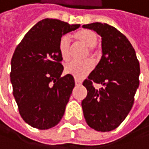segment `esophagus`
<instances>
[{
    "label": "esophagus",
    "mask_w": 149,
    "mask_h": 149,
    "mask_svg": "<svg viewBox=\"0 0 149 149\" xmlns=\"http://www.w3.org/2000/svg\"><path fill=\"white\" fill-rule=\"evenodd\" d=\"M75 84H76V86H80L82 84V82L79 81V80H77V79H76L75 80Z\"/></svg>",
    "instance_id": "34e87169"
}]
</instances>
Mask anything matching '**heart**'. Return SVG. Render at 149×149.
<instances>
[{"mask_svg": "<svg viewBox=\"0 0 149 149\" xmlns=\"http://www.w3.org/2000/svg\"><path fill=\"white\" fill-rule=\"evenodd\" d=\"M75 40L88 47V51L86 52L85 58L89 56L93 60L96 59L99 56V50L95 45L97 44V34L92 30L83 29L78 31L74 34ZM59 52L63 61H69L71 57V40L67 35L62 36L58 44ZM93 68V63L91 60H86L81 62L71 61L67 63L65 66V72L68 75L72 76L76 79H83L86 76L89 74Z\"/></svg>", "mask_w": 149, "mask_h": 149, "instance_id": "1", "label": "heart"}]
</instances>
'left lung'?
Here are the masks:
<instances>
[{"label":"left lung","mask_w":149,"mask_h":149,"mask_svg":"<svg viewBox=\"0 0 149 149\" xmlns=\"http://www.w3.org/2000/svg\"><path fill=\"white\" fill-rule=\"evenodd\" d=\"M102 38V57L95 69L84 80L87 97L82 101L87 124L98 132L118 127L129 114L139 86L140 65L135 49L127 37L107 23L83 25ZM102 84L99 91L92 83Z\"/></svg>","instance_id":"obj_1"}]
</instances>
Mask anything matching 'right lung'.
<instances>
[{
	"label": "right lung",
	"mask_w": 149,
	"mask_h": 149,
	"mask_svg": "<svg viewBox=\"0 0 149 149\" xmlns=\"http://www.w3.org/2000/svg\"><path fill=\"white\" fill-rule=\"evenodd\" d=\"M80 24L45 18L37 22L17 46L11 61V83L20 116L29 126L46 130L61 120L74 78L61 77L63 66L58 44Z\"/></svg>",
	"instance_id": "right-lung-1"
}]
</instances>
